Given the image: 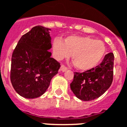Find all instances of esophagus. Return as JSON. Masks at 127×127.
<instances>
[{"label": "esophagus", "mask_w": 127, "mask_h": 127, "mask_svg": "<svg viewBox=\"0 0 127 127\" xmlns=\"http://www.w3.org/2000/svg\"><path fill=\"white\" fill-rule=\"evenodd\" d=\"M67 69H68V68H67L66 66H64V65H63H63H61V70L63 71V72H64V71H66Z\"/></svg>", "instance_id": "obj_1"}]
</instances>
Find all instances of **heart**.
Instances as JSON below:
<instances>
[{
	"label": "heart",
	"mask_w": 127,
	"mask_h": 127,
	"mask_svg": "<svg viewBox=\"0 0 127 127\" xmlns=\"http://www.w3.org/2000/svg\"><path fill=\"white\" fill-rule=\"evenodd\" d=\"M52 51L57 60L67 59L72 55L76 68L88 71L97 66L106 54V47L102 41L87 36H68L64 41L59 38L52 42Z\"/></svg>",
	"instance_id": "obj_1"
}]
</instances>
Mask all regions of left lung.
<instances>
[{
    "label": "left lung",
    "mask_w": 127,
    "mask_h": 127,
    "mask_svg": "<svg viewBox=\"0 0 127 127\" xmlns=\"http://www.w3.org/2000/svg\"><path fill=\"white\" fill-rule=\"evenodd\" d=\"M114 59V54L110 52L95 68L83 73H74L70 85L76 97L83 101H90L106 92L113 81Z\"/></svg>",
    "instance_id": "8db88e82"
}]
</instances>
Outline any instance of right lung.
Segmentation results:
<instances>
[{
    "mask_svg": "<svg viewBox=\"0 0 127 127\" xmlns=\"http://www.w3.org/2000/svg\"><path fill=\"white\" fill-rule=\"evenodd\" d=\"M50 30L40 25L33 27L21 37L12 54L11 83L17 93L25 98L41 96L61 67L49 51Z\"/></svg>",
    "mask_w": 127,
    "mask_h": 127,
    "instance_id": "add662e5",
    "label": "right lung"
}]
</instances>
